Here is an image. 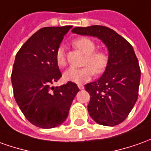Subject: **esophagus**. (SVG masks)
<instances>
[{"mask_svg": "<svg viewBox=\"0 0 151 151\" xmlns=\"http://www.w3.org/2000/svg\"><path fill=\"white\" fill-rule=\"evenodd\" d=\"M78 87H79V89H83L85 88L84 85H81V84H79V85H78Z\"/></svg>", "mask_w": 151, "mask_h": 151, "instance_id": "1", "label": "esophagus"}]
</instances>
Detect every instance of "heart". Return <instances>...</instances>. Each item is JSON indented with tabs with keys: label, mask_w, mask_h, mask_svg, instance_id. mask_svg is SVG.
<instances>
[{
	"label": "heart",
	"mask_w": 151,
	"mask_h": 151,
	"mask_svg": "<svg viewBox=\"0 0 151 151\" xmlns=\"http://www.w3.org/2000/svg\"><path fill=\"white\" fill-rule=\"evenodd\" d=\"M72 44L86 55L83 61L85 66L66 70L63 74L65 81L81 84L88 81L93 76V72L99 75L104 71L109 62L108 53L104 50H95L96 44L92 39L81 37L74 40ZM56 62L60 67H65L66 65L65 50L62 47H58L56 52Z\"/></svg>",
	"instance_id": "heart-1"
}]
</instances>
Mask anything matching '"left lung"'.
Segmentation results:
<instances>
[{
	"label": "left lung",
	"mask_w": 151,
	"mask_h": 151,
	"mask_svg": "<svg viewBox=\"0 0 151 151\" xmlns=\"http://www.w3.org/2000/svg\"><path fill=\"white\" fill-rule=\"evenodd\" d=\"M72 33L97 37L107 46L109 62L104 73L85 86L90 95L88 112L99 124H120L133 109L139 92L141 69L132 46L105 26L76 27Z\"/></svg>",
	"instance_id": "8db88e82"
}]
</instances>
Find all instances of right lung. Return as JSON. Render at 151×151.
Masks as SVG:
<instances>
[{
	"mask_svg": "<svg viewBox=\"0 0 151 151\" xmlns=\"http://www.w3.org/2000/svg\"><path fill=\"white\" fill-rule=\"evenodd\" d=\"M72 26L45 27L26 41L15 56L11 82L14 97L27 120L41 128H53L66 119L80 90L76 83L53 87L62 77L56 52Z\"/></svg>",
	"mask_w": 151,
	"mask_h": 151,
	"instance_id": "1",
	"label": "right lung"
}]
</instances>
